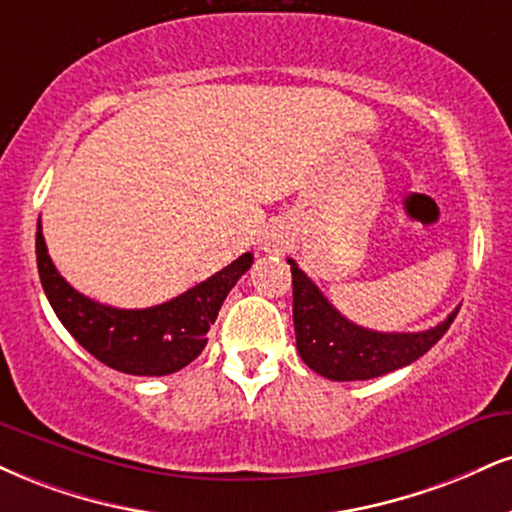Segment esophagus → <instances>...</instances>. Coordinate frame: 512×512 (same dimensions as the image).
I'll use <instances>...</instances> for the list:
<instances>
[{
	"instance_id": "34e87169",
	"label": "esophagus",
	"mask_w": 512,
	"mask_h": 512,
	"mask_svg": "<svg viewBox=\"0 0 512 512\" xmlns=\"http://www.w3.org/2000/svg\"><path fill=\"white\" fill-rule=\"evenodd\" d=\"M288 248H291V231H288V226H267V231L262 236V250L269 252V255H283Z\"/></svg>"
}]
</instances>
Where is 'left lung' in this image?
I'll list each match as a JSON object with an SVG mask.
<instances>
[{"label": "left lung", "instance_id": "left-lung-1", "mask_svg": "<svg viewBox=\"0 0 512 512\" xmlns=\"http://www.w3.org/2000/svg\"><path fill=\"white\" fill-rule=\"evenodd\" d=\"M293 326L303 362L331 381H365L400 369L422 357L453 324L458 307L417 334H384L357 326L341 315L293 260Z\"/></svg>", "mask_w": 512, "mask_h": 512}]
</instances>
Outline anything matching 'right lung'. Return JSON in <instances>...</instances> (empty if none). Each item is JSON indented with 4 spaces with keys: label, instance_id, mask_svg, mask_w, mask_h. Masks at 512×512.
Wrapping results in <instances>:
<instances>
[{
    "label": "right lung",
    "instance_id": "right-lung-1",
    "mask_svg": "<svg viewBox=\"0 0 512 512\" xmlns=\"http://www.w3.org/2000/svg\"><path fill=\"white\" fill-rule=\"evenodd\" d=\"M35 252L42 288L66 331L92 357L133 377H164L190 365L207 346V331L226 295L252 264V255L245 252L229 267L169 303L145 310H119L85 298L57 272L47 255L40 221Z\"/></svg>",
    "mask_w": 512,
    "mask_h": 512
}]
</instances>
